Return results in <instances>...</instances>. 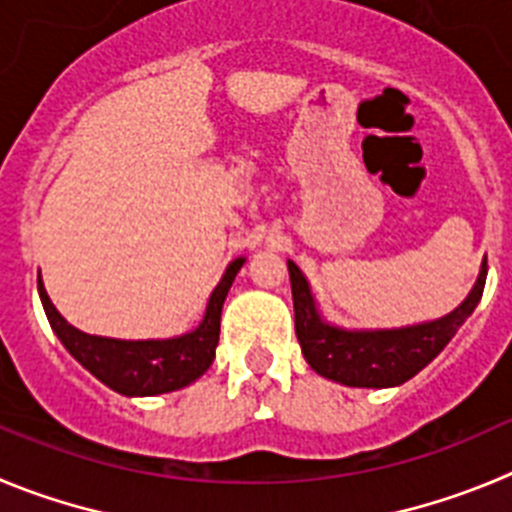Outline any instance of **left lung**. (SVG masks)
Instances as JSON below:
<instances>
[{
  "label": "left lung",
  "mask_w": 512,
  "mask_h": 512,
  "mask_svg": "<svg viewBox=\"0 0 512 512\" xmlns=\"http://www.w3.org/2000/svg\"><path fill=\"white\" fill-rule=\"evenodd\" d=\"M293 308H296V336L308 365L349 388H393L413 375L451 342L459 326L472 316L485 290L487 262L480 278L459 308L439 321L390 331H344L321 321L311 288L296 262L288 260Z\"/></svg>",
  "instance_id": "left-lung-1"
}]
</instances>
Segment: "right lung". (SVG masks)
Instances as JSON below:
<instances>
[{"instance_id": "right-lung-1", "label": "right lung", "mask_w": 512, "mask_h": 512, "mask_svg": "<svg viewBox=\"0 0 512 512\" xmlns=\"http://www.w3.org/2000/svg\"><path fill=\"white\" fill-rule=\"evenodd\" d=\"M245 260L239 257L227 267L222 283L216 285L206 306V316L191 334L163 342H122L107 336H91L73 329L61 313L55 311L43 285H38L40 301L50 326L63 342V347L104 385L122 395H160L181 390L199 380L214 362L219 344L222 306Z\"/></svg>"}]
</instances>
